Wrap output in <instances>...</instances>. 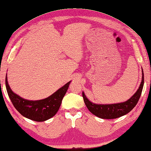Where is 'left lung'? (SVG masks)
<instances>
[{"mask_svg":"<svg viewBox=\"0 0 151 151\" xmlns=\"http://www.w3.org/2000/svg\"><path fill=\"white\" fill-rule=\"evenodd\" d=\"M142 73V82L134 95L123 103L109 105L95 104L88 100L83 92V97L88 109L93 114L102 119H116L129 113L136 106L139 100L144 85V73Z\"/></svg>","mask_w":151,"mask_h":151,"instance_id":"obj_1","label":"left lung"}]
</instances>
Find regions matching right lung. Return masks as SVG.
<instances>
[{
    "mask_svg": "<svg viewBox=\"0 0 151 151\" xmlns=\"http://www.w3.org/2000/svg\"><path fill=\"white\" fill-rule=\"evenodd\" d=\"M70 83V81H69L63 87L44 99L29 101L23 99L12 91L7 82L6 76L5 79L7 93L13 106L23 116L36 122L47 120L57 113Z\"/></svg>",
    "mask_w": 151,
    "mask_h": 151,
    "instance_id": "add662e5",
    "label": "right lung"
}]
</instances>
